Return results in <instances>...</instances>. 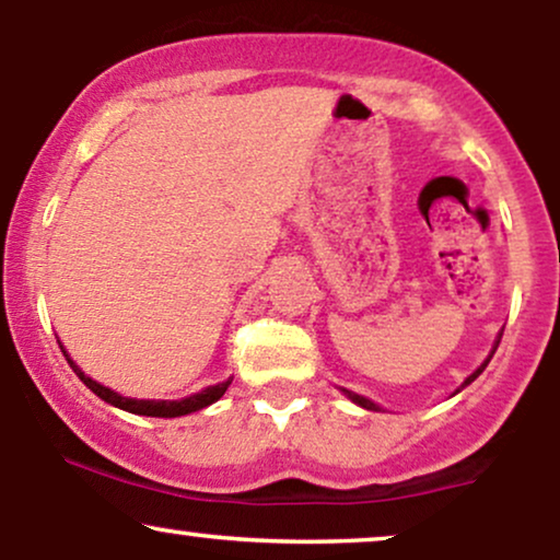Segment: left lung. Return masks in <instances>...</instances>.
Masks as SVG:
<instances>
[{
    "mask_svg": "<svg viewBox=\"0 0 560 560\" xmlns=\"http://www.w3.org/2000/svg\"><path fill=\"white\" fill-rule=\"evenodd\" d=\"M500 337H503V334H500ZM500 337H498V342H494V347H492L490 358L494 355V350H498V345H500ZM490 358H487V361H485V363H481V365H479V369H477V371H474V374H471V376H468L464 384H460V389H464V387H468V384H471V382H474V378H477V376L481 374V371H485V369H487V363H490ZM460 389H455V392H460ZM342 392H345V395H347V397H350V400H352V402H358V405H361V408H365V410H378V405H376V402H371V400H369V397H363V395H355V392H350V389H342Z\"/></svg>",
    "mask_w": 560,
    "mask_h": 560,
    "instance_id": "obj_1",
    "label": "left lung"
}]
</instances>
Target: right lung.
Masks as SVG:
<instances>
[{
    "label": "right lung",
    "instance_id": "add662e5",
    "mask_svg": "<svg viewBox=\"0 0 560 560\" xmlns=\"http://www.w3.org/2000/svg\"><path fill=\"white\" fill-rule=\"evenodd\" d=\"M60 350H62V355L68 358L70 369L75 371V376H79L81 382L86 384V387L92 389L96 397H102V400H105V402L115 405V408L128 410V413L152 416V419H176V416H186V413H195V410L208 408V405H213L215 400H221L223 392H226L229 384H231V378H229V382L213 384V387H205L202 392H197V395L182 397V400H137V397H124V395H118V392L110 389V387H102L100 382H94L92 376L83 374L79 365L70 361L66 347L60 345Z\"/></svg>",
    "mask_w": 560,
    "mask_h": 560
}]
</instances>
